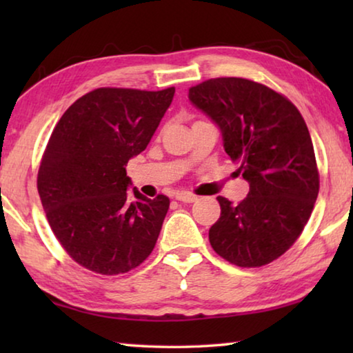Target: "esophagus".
<instances>
[{
    "label": "esophagus",
    "instance_id": "34e87169",
    "mask_svg": "<svg viewBox=\"0 0 353 353\" xmlns=\"http://www.w3.org/2000/svg\"><path fill=\"white\" fill-rule=\"evenodd\" d=\"M176 199L182 201V202H194L198 199V196L188 193V191H177L176 193Z\"/></svg>",
    "mask_w": 353,
    "mask_h": 353
}]
</instances>
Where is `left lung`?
Returning a JSON list of instances; mask_svg holds the SVG:
<instances>
[{"instance_id":"1","label":"left lung","mask_w":353,"mask_h":353,"mask_svg":"<svg viewBox=\"0 0 353 353\" xmlns=\"http://www.w3.org/2000/svg\"><path fill=\"white\" fill-rule=\"evenodd\" d=\"M188 99L216 124L224 151L249 183L238 205L218 196L212 248L236 266L268 265L302 234L319 193L307 124L291 101L243 77L202 82L190 88Z\"/></svg>"}]
</instances>
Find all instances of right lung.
<instances>
[{"instance_id":"add662e5","label":"right lung","mask_w":353,"mask_h":353,"mask_svg":"<svg viewBox=\"0 0 353 353\" xmlns=\"http://www.w3.org/2000/svg\"><path fill=\"white\" fill-rule=\"evenodd\" d=\"M174 92L98 88L71 104L52 130L39 194L59 243L87 270L128 272L157 243L170 199L129 191L126 165L146 149Z\"/></svg>"}]
</instances>
